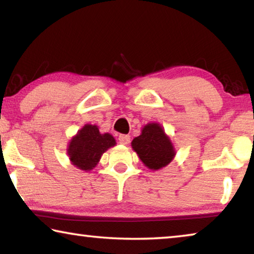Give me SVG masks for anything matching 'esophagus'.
I'll list each match as a JSON object with an SVG mask.
<instances>
[{"label": "esophagus", "mask_w": 254, "mask_h": 254, "mask_svg": "<svg viewBox=\"0 0 254 254\" xmlns=\"http://www.w3.org/2000/svg\"><path fill=\"white\" fill-rule=\"evenodd\" d=\"M130 135H127V134H120L119 135V142L121 144H127L130 143Z\"/></svg>", "instance_id": "1"}]
</instances>
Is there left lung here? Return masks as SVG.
Returning <instances> with one entry per match:
<instances>
[{
	"label": "left lung",
	"mask_w": 254,
	"mask_h": 254,
	"mask_svg": "<svg viewBox=\"0 0 254 254\" xmlns=\"http://www.w3.org/2000/svg\"><path fill=\"white\" fill-rule=\"evenodd\" d=\"M132 148L145 166L158 170L173 160L175 151L168 136L157 123H149L132 141Z\"/></svg>",
	"instance_id": "left-lung-1"
}]
</instances>
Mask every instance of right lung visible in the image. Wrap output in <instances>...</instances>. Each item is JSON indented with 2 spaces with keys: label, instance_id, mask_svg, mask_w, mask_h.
Instances as JSON below:
<instances>
[{
  "label": "right lung",
  "instance_id": "add662e5",
  "mask_svg": "<svg viewBox=\"0 0 254 254\" xmlns=\"http://www.w3.org/2000/svg\"><path fill=\"white\" fill-rule=\"evenodd\" d=\"M115 145V140L109 133L101 134L96 126L87 124L72 137L68 156L77 168L91 170L97 165L102 154Z\"/></svg>",
  "mask_w": 254,
  "mask_h": 254
}]
</instances>
